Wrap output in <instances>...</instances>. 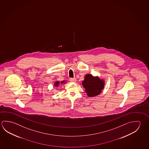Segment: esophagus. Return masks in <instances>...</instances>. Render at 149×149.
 Here are the masks:
<instances>
[{"label": "esophagus", "instance_id": "1", "mask_svg": "<svg viewBox=\"0 0 149 149\" xmlns=\"http://www.w3.org/2000/svg\"><path fill=\"white\" fill-rule=\"evenodd\" d=\"M70 81H72V82H75L76 79L75 78H71L70 79Z\"/></svg>", "mask_w": 149, "mask_h": 149}]
</instances>
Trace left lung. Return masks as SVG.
I'll return each instance as SVG.
<instances>
[{"label": "left lung", "instance_id": "8db88e82", "mask_svg": "<svg viewBox=\"0 0 149 149\" xmlns=\"http://www.w3.org/2000/svg\"><path fill=\"white\" fill-rule=\"evenodd\" d=\"M81 84L87 96L92 97L96 96L102 93V90L104 88V81L100 79L98 76L87 74Z\"/></svg>", "mask_w": 149, "mask_h": 149}]
</instances>
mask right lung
<instances>
[{"label":"right lung","instance_id":"obj_1","mask_svg":"<svg viewBox=\"0 0 149 149\" xmlns=\"http://www.w3.org/2000/svg\"><path fill=\"white\" fill-rule=\"evenodd\" d=\"M66 83V82H65V81H62L61 82H60L59 81H56L55 83H54V86H55L56 87H58V86L61 85V84H65Z\"/></svg>","mask_w":149,"mask_h":149}]
</instances>
